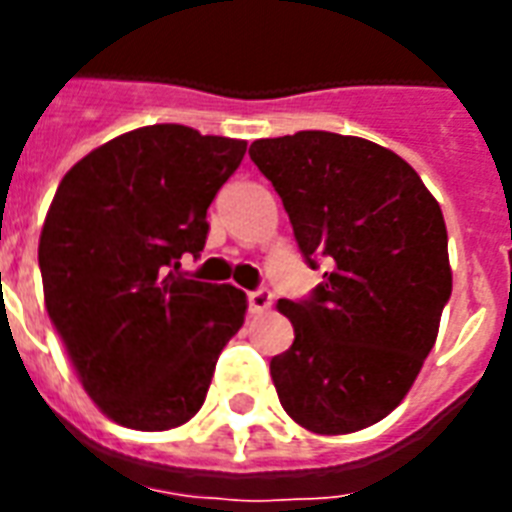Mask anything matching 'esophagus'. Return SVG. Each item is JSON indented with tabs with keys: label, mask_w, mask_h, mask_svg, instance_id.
I'll use <instances>...</instances> for the list:
<instances>
[{
	"label": "esophagus",
	"mask_w": 512,
	"mask_h": 512,
	"mask_svg": "<svg viewBox=\"0 0 512 512\" xmlns=\"http://www.w3.org/2000/svg\"><path fill=\"white\" fill-rule=\"evenodd\" d=\"M249 313L252 316H260V313L271 311L273 305V295L268 292V289H257V292H249Z\"/></svg>",
	"instance_id": "esophagus-1"
}]
</instances>
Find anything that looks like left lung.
Listing matches in <instances>:
<instances>
[{"label": "left lung", "instance_id": "1", "mask_svg": "<svg viewBox=\"0 0 512 512\" xmlns=\"http://www.w3.org/2000/svg\"><path fill=\"white\" fill-rule=\"evenodd\" d=\"M300 252L316 268L311 300H279L295 327L271 358L284 412L319 436L364 430L417 380L452 295L444 215L420 175L372 140L305 130L255 140Z\"/></svg>", "mask_w": 512, "mask_h": 512}]
</instances>
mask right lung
I'll use <instances>...</instances> for the list:
<instances>
[{
    "label": "right lung",
    "instance_id": "add662e5",
    "mask_svg": "<svg viewBox=\"0 0 512 512\" xmlns=\"http://www.w3.org/2000/svg\"><path fill=\"white\" fill-rule=\"evenodd\" d=\"M247 143L151 124L124 132L60 180L39 236L44 305L84 390L132 430L199 412L247 295L180 279L207 241V207Z\"/></svg>",
    "mask_w": 512,
    "mask_h": 512
}]
</instances>
